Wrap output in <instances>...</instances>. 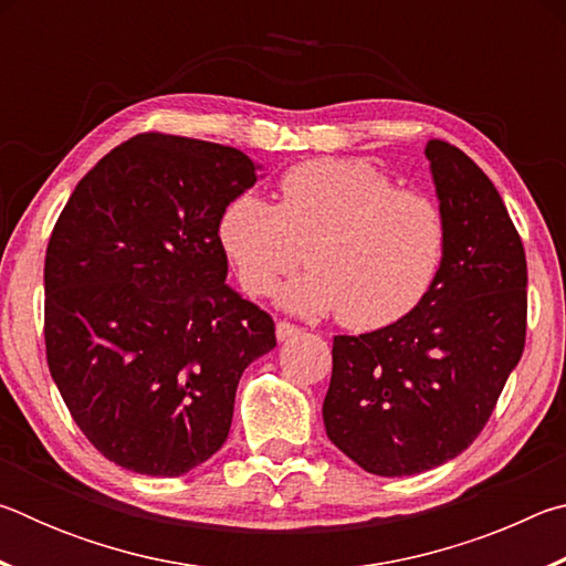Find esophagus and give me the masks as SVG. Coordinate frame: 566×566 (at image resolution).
Wrapping results in <instances>:
<instances>
[{
	"label": "esophagus",
	"mask_w": 566,
	"mask_h": 566,
	"mask_svg": "<svg viewBox=\"0 0 566 566\" xmlns=\"http://www.w3.org/2000/svg\"><path fill=\"white\" fill-rule=\"evenodd\" d=\"M296 334H300V327H296V324L284 322V319L276 322V339H280V342L292 339V337H296Z\"/></svg>",
	"instance_id": "esophagus-1"
}]
</instances>
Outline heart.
<instances>
[{"mask_svg":"<svg viewBox=\"0 0 566 566\" xmlns=\"http://www.w3.org/2000/svg\"><path fill=\"white\" fill-rule=\"evenodd\" d=\"M217 237L249 296L270 294L302 264L310 272L280 300L294 312H339L352 329H379L415 310L432 290L447 252V217L437 199L401 189L361 159H314L284 171L280 202L237 195Z\"/></svg>","mask_w":566,"mask_h":566,"instance_id":"heart-1","label":"heart"}]
</instances>
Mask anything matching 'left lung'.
I'll return each mask as SVG.
<instances>
[{
  "instance_id": "obj_1",
  "label": "left lung",
  "mask_w": 566,
  "mask_h": 566,
  "mask_svg": "<svg viewBox=\"0 0 566 566\" xmlns=\"http://www.w3.org/2000/svg\"><path fill=\"white\" fill-rule=\"evenodd\" d=\"M447 252L432 290L377 332L339 334L322 417L364 472L409 476L474 442L526 339L522 237L490 177L462 149L429 139Z\"/></svg>"
}]
</instances>
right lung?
<instances>
[{
    "label": "right lung",
    "instance_id": "right-lung-1",
    "mask_svg": "<svg viewBox=\"0 0 566 566\" xmlns=\"http://www.w3.org/2000/svg\"><path fill=\"white\" fill-rule=\"evenodd\" d=\"M254 161L145 132L72 191L44 260V347L76 427L109 462L179 476L232 427L242 371L276 347L274 319L229 290L222 209Z\"/></svg>",
    "mask_w": 566,
    "mask_h": 566
}]
</instances>
